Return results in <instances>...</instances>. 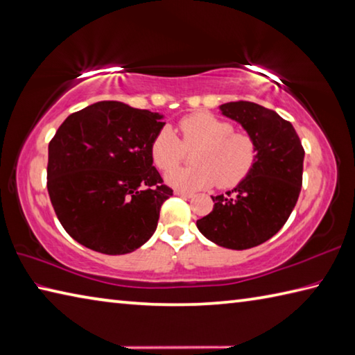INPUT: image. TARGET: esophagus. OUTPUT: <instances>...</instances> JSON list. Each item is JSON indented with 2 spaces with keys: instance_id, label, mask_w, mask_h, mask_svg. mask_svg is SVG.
I'll use <instances>...</instances> for the list:
<instances>
[{
  "instance_id": "34e87169",
  "label": "esophagus",
  "mask_w": 355,
  "mask_h": 355,
  "mask_svg": "<svg viewBox=\"0 0 355 355\" xmlns=\"http://www.w3.org/2000/svg\"><path fill=\"white\" fill-rule=\"evenodd\" d=\"M175 195H176V196H182V198H191L193 193L184 191V190H175Z\"/></svg>"
}]
</instances>
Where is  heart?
Masks as SVG:
<instances>
[{
    "label": "heart",
    "instance_id": "obj_1",
    "mask_svg": "<svg viewBox=\"0 0 355 355\" xmlns=\"http://www.w3.org/2000/svg\"><path fill=\"white\" fill-rule=\"evenodd\" d=\"M182 140L170 126H164L151 142V157L159 170H171L182 162L186 148L196 153V167L175 169L165 176L166 184L182 190L209 189L218 184L232 189L249 176L257 162L258 148L249 132L235 131L229 120L199 111L179 122Z\"/></svg>",
    "mask_w": 355,
    "mask_h": 355
}]
</instances>
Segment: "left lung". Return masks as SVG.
Listing matches in <instances>:
<instances>
[{
  "mask_svg": "<svg viewBox=\"0 0 355 355\" xmlns=\"http://www.w3.org/2000/svg\"><path fill=\"white\" fill-rule=\"evenodd\" d=\"M219 110L255 139L257 162L232 191L211 196L213 210L196 225L211 243L245 250L266 243L289 219L303 184L304 150L292 123L275 111L243 100Z\"/></svg>",
  "mask_w": 355,
  "mask_h": 355,
  "instance_id": "1",
  "label": "left lung"
}]
</instances>
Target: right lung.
<instances>
[{
	"mask_svg": "<svg viewBox=\"0 0 355 355\" xmlns=\"http://www.w3.org/2000/svg\"><path fill=\"white\" fill-rule=\"evenodd\" d=\"M162 119L105 100L60 125L49 142L48 191L60 224L77 243L125 255L153 236L160 207L173 196L151 157Z\"/></svg>",
	"mask_w": 355,
	"mask_h": 355,
	"instance_id": "right-lung-1",
	"label": "right lung"
}]
</instances>
